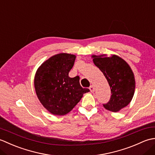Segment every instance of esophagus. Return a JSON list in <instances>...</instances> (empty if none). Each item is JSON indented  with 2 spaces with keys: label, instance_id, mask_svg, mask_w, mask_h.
<instances>
[{
  "label": "esophagus",
  "instance_id": "esophagus-1",
  "mask_svg": "<svg viewBox=\"0 0 155 155\" xmlns=\"http://www.w3.org/2000/svg\"><path fill=\"white\" fill-rule=\"evenodd\" d=\"M89 89H90L91 93H94V87L93 86V85H91V86L89 87Z\"/></svg>",
  "mask_w": 155,
  "mask_h": 155
}]
</instances>
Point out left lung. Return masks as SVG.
Returning a JSON list of instances; mask_svg holds the SVG:
<instances>
[{"instance_id": "obj_1", "label": "left lung", "mask_w": 155, "mask_h": 155, "mask_svg": "<svg viewBox=\"0 0 155 155\" xmlns=\"http://www.w3.org/2000/svg\"><path fill=\"white\" fill-rule=\"evenodd\" d=\"M93 57L94 64L103 72L110 88V100L103 107L116 113L127 107L133 97L135 88L133 72L129 65L116 55Z\"/></svg>"}]
</instances>
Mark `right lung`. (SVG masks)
Masks as SVG:
<instances>
[{
	"instance_id": "1",
	"label": "right lung",
	"mask_w": 155,
	"mask_h": 155,
	"mask_svg": "<svg viewBox=\"0 0 155 155\" xmlns=\"http://www.w3.org/2000/svg\"><path fill=\"white\" fill-rule=\"evenodd\" d=\"M75 55L61 53L46 61L37 71L35 88L42 104L52 114L62 116L69 113L89 89L80 84L78 76L68 77Z\"/></svg>"
}]
</instances>
